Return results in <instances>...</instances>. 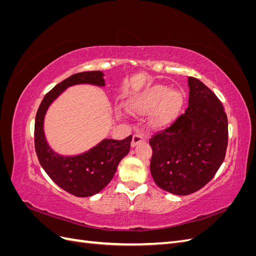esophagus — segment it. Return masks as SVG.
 I'll list each match as a JSON object with an SVG mask.
<instances>
[{"mask_svg":"<svg viewBox=\"0 0 256 256\" xmlns=\"http://www.w3.org/2000/svg\"><path fill=\"white\" fill-rule=\"evenodd\" d=\"M143 142H145V138L143 136H141V134H134L132 136V142H131V146L134 147V146L138 145L140 143H143Z\"/></svg>","mask_w":256,"mask_h":256,"instance_id":"34e87169","label":"esophagus"}]
</instances>
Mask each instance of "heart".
Instances as JSON below:
<instances>
[{
	"instance_id": "1",
	"label": "heart",
	"mask_w": 256,
	"mask_h": 256,
	"mask_svg": "<svg viewBox=\"0 0 256 256\" xmlns=\"http://www.w3.org/2000/svg\"><path fill=\"white\" fill-rule=\"evenodd\" d=\"M182 104L184 98L180 92H170V88L164 85H154L131 100L129 110L138 115L154 111L150 116L152 126L164 128L180 115Z\"/></svg>"
}]
</instances>
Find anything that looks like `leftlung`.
<instances>
[{
	"label": "left lung",
	"instance_id": "obj_1",
	"mask_svg": "<svg viewBox=\"0 0 256 256\" xmlns=\"http://www.w3.org/2000/svg\"><path fill=\"white\" fill-rule=\"evenodd\" d=\"M189 106L168 127L150 138V172L161 189L188 196L210 182L226 158L228 124L210 88L188 78Z\"/></svg>",
	"mask_w": 256,
	"mask_h": 256
}]
</instances>
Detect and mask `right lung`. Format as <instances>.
<instances>
[{
	"instance_id": "right-lung-1",
	"label": "right lung",
	"mask_w": 256,
	"mask_h": 256,
	"mask_svg": "<svg viewBox=\"0 0 256 256\" xmlns=\"http://www.w3.org/2000/svg\"><path fill=\"white\" fill-rule=\"evenodd\" d=\"M80 83L102 86L104 74L102 72L74 74L48 92L36 113L34 142L37 158L51 180L70 194L86 198L100 192L112 180L120 160L130 150L132 136L120 141L104 140L92 150L76 157H62L53 152L44 134L46 111L62 92Z\"/></svg>"
}]
</instances>
